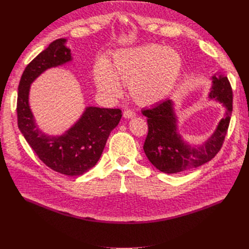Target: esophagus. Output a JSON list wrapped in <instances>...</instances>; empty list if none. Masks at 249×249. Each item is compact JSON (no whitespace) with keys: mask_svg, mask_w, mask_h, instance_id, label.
<instances>
[{"mask_svg":"<svg viewBox=\"0 0 249 249\" xmlns=\"http://www.w3.org/2000/svg\"><path fill=\"white\" fill-rule=\"evenodd\" d=\"M136 116V113H135L134 111H132V110H125L124 112V118H133V117H135Z\"/></svg>","mask_w":249,"mask_h":249,"instance_id":"obj_1","label":"esophagus"}]
</instances>
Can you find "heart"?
I'll use <instances>...</instances> for the list:
<instances>
[{
	"instance_id": "b5f03b06",
	"label": "heart",
	"mask_w": 249,
	"mask_h": 249,
	"mask_svg": "<svg viewBox=\"0 0 249 249\" xmlns=\"http://www.w3.org/2000/svg\"><path fill=\"white\" fill-rule=\"evenodd\" d=\"M178 53L158 44H145L117 52L105 67H96V88L111 99L122 94L119 85H127L131 99L147 106L165 99L175 87L182 71Z\"/></svg>"
}]
</instances>
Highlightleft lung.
Wrapping results in <instances>:
<instances>
[{
    "mask_svg": "<svg viewBox=\"0 0 249 249\" xmlns=\"http://www.w3.org/2000/svg\"><path fill=\"white\" fill-rule=\"evenodd\" d=\"M208 97L222 105L223 117L214 132L199 144L188 142L178 130L175 102L170 99L158 103L142 114L147 117L148 134L143 149L149 162L164 173H178L196 168L212 160L219 152L228 132L232 111V91L227 77L212 76Z\"/></svg>",
    "mask_w": 249,
    "mask_h": 249,
    "instance_id": "1",
    "label": "left lung"
}]
</instances>
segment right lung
Listing matches in <instances>:
<instances>
[{"label": "right lung", "mask_w": 249, "mask_h": 249, "mask_svg": "<svg viewBox=\"0 0 249 249\" xmlns=\"http://www.w3.org/2000/svg\"><path fill=\"white\" fill-rule=\"evenodd\" d=\"M66 38L53 41L25 69L18 85V129L39 159L51 169L77 177L92 168L102 156L107 139L122 118V110L88 106L80 118L61 135L44 133L30 107L32 83L46 71L72 61Z\"/></svg>", "instance_id": "add662e5"}]
</instances>
